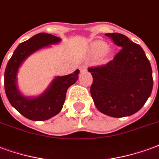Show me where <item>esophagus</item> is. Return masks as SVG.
Listing matches in <instances>:
<instances>
[{"label": "esophagus", "instance_id": "obj_1", "mask_svg": "<svg viewBox=\"0 0 159 159\" xmlns=\"http://www.w3.org/2000/svg\"><path fill=\"white\" fill-rule=\"evenodd\" d=\"M86 66L85 65H82L80 66V72H84V71H86Z\"/></svg>", "mask_w": 159, "mask_h": 159}]
</instances>
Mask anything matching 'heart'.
Returning a JSON list of instances; mask_svg holds the SVG:
<instances>
[{
  "mask_svg": "<svg viewBox=\"0 0 159 159\" xmlns=\"http://www.w3.org/2000/svg\"><path fill=\"white\" fill-rule=\"evenodd\" d=\"M96 48H97V51H99L101 52H103L107 50V46L102 42H100V43H97V46H96Z\"/></svg>",
  "mask_w": 159,
  "mask_h": 159,
  "instance_id": "heart-1",
  "label": "heart"
}]
</instances>
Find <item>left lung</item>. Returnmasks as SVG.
<instances>
[{
	"instance_id": "1",
	"label": "left lung",
	"mask_w": 159,
	"mask_h": 159,
	"mask_svg": "<svg viewBox=\"0 0 159 159\" xmlns=\"http://www.w3.org/2000/svg\"><path fill=\"white\" fill-rule=\"evenodd\" d=\"M121 50L105 65L89 68L91 95L101 113L114 118L130 116L144 106L153 86L152 71L144 51L119 33H107Z\"/></svg>"
}]
</instances>
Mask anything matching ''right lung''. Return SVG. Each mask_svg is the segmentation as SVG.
Listing matches in <instances>:
<instances>
[{"instance_id":"1","label":"right lung","mask_w":159,"mask_h":159,"mask_svg":"<svg viewBox=\"0 0 159 159\" xmlns=\"http://www.w3.org/2000/svg\"><path fill=\"white\" fill-rule=\"evenodd\" d=\"M60 41V38L52 34H37L19 44L7 62L4 75L6 95L11 106L23 116L30 120L44 121L57 115L62 110L67 90L79 78V69L75 70L74 74L57 76L53 80L47 90L36 97H24L18 91L17 74L22 62L38 50Z\"/></svg>"}]
</instances>
